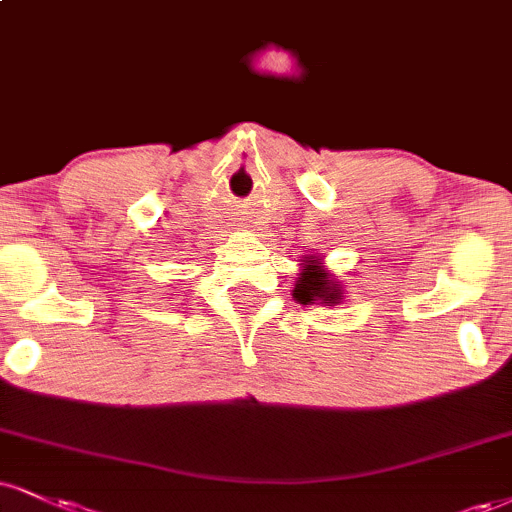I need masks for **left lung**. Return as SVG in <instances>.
<instances>
[{
	"label": "left lung",
	"mask_w": 512,
	"mask_h": 512,
	"mask_svg": "<svg viewBox=\"0 0 512 512\" xmlns=\"http://www.w3.org/2000/svg\"><path fill=\"white\" fill-rule=\"evenodd\" d=\"M317 260L305 262V272L298 276V283H295V291H293V298L298 300V303H312V300H329V303H336L338 298H341V291H338V281H331V276L324 272V269H319Z\"/></svg>",
	"instance_id": "8db88e82"
}]
</instances>
